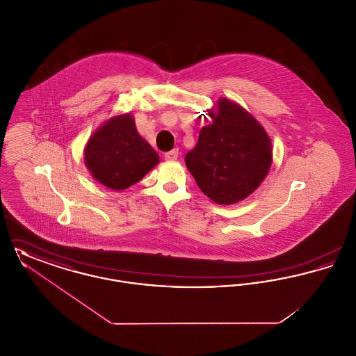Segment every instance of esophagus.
<instances>
[{
  "label": "esophagus",
  "mask_w": 356,
  "mask_h": 356,
  "mask_svg": "<svg viewBox=\"0 0 356 356\" xmlns=\"http://www.w3.org/2000/svg\"><path fill=\"white\" fill-rule=\"evenodd\" d=\"M164 157L165 160H170V161L176 160L179 157V149H172L170 152L164 153Z\"/></svg>",
  "instance_id": "obj_1"
}]
</instances>
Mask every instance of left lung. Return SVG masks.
Wrapping results in <instances>:
<instances>
[{"label": "left lung", "mask_w": 356, "mask_h": 356, "mask_svg": "<svg viewBox=\"0 0 356 356\" xmlns=\"http://www.w3.org/2000/svg\"><path fill=\"white\" fill-rule=\"evenodd\" d=\"M196 147L186 154L188 170L215 203L235 204L261 184L271 167V141L264 128L236 104L220 99L209 113Z\"/></svg>", "instance_id": "1"}]
</instances>
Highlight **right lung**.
<instances>
[{"label": "right lung", "instance_id": "obj_1", "mask_svg": "<svg viewBox=\"0 0 356 356\" xmlns=\"http://www.w3.org/2000/svg\"><path fill=\"white\" fill-rule=\"evenodd\" d=\"M85 163L102 186L121 191L141 180L159 163V154L137 134L132 116L104 124L85 147Z\"/></svg>", "mask_w": 356, "mask_h": 356}]
</instances>
